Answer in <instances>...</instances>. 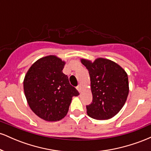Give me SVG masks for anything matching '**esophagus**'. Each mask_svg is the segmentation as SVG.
Here are the masks:
<instances>
[{"instance_id": "esophagus-1", "label": "esophagus", "mask_w": 151, "mask_h": 151, "mask_svg": "<svg viewBox=\"0 0 151 151\" xmlns=\"http://www.w3.org/2000/svg\"><path fill=\"white\" fill-rule=\"evenodd\" d=\"M77 89L78 90V91H79V92H81V86L80 85V84H79V85L77 86Z\"/></svg>"}]
</instances>
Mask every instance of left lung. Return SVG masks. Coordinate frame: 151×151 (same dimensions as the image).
Returning <instances> with one entry per match:
<instances>
[{"label": "left lung", "instance_id": "obj_1", "mask_svg": "<svg viewBox=\"0 0 151 151\" xmlns=\"http://www.w3.org/2000/svg\"><path fill=\"white\" fill-rule=\"evenodd\" d=\"M89 71L92 102L86 106L88 116L106 120L120 111L129 94V79L125 70L114 62L104 58L93 62L82 60Z\"/></svg>", "mask_w": 151, "mask_h": 151}]
</instances>
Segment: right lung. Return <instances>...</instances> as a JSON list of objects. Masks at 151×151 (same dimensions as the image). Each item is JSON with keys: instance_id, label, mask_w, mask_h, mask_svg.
Wrapping results in <instances>:
<instances>
[{"instance_id": "obj_1", "label": "right lung", "mask_w": 151, "mask_h": 151, "mask_svg": "<svg viewBox=\"0 0 151 151\" xmlns=\"http://www.w3.org/2000/svg\"><path fill=\"white\" fill-rule=\"evenodd\" d=\"M65 62L54 55L45 57L30 67L23 81L29 106L47 121L61 120L67 115L72 96L79 93L62 72Z\"/></svg>"}]
</instances>
